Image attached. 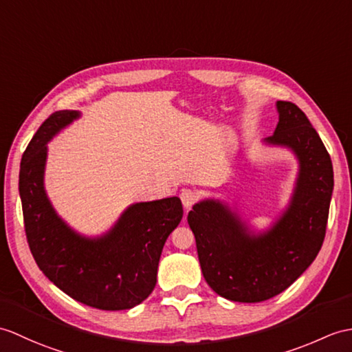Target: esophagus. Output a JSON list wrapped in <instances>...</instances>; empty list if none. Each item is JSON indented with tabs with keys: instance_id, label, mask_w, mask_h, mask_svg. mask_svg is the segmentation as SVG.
Instances as JSON below:
<instances>
[{
	"instance_id": "1",
	"label": "esophagus",
	"mask_w": 352,
	"mask_h": 352,
	"mask_svg": "<svg viewBox=\"0 0 352 352\" xmlns=\"http://www.w3.org/2000/svg\"><path fill=\"white\" fill-rule=\"evenodd\" d=\"M179 198H182V202L186 210H189L193 204L198 201V193L192 189H183L182 193H179Z\"/></svg>"
}]
</instances>
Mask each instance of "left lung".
<instances>
[{"instance_id": "8db88e82", "label": "left lung", "mask_w": 352, "mask_h": 352, "mask_svg": "<svg viewBox=\"0 0 352 352\" xmlns=\"http://www.w3.org/2000/svg\"><path fill=\"white\" fill-rule=\"evenodd\" d=\"M279 122L267 142L287 145L300 160L289 208L270 232L250 239L216 201L189 211L202 274L220 297L259 303L287 289L314 263L324 243L333 192V165L320 135L297 104L277 102Z\"/></svg>"}]
</instances>
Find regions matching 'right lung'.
<instances>
[{
  "label": "right lung",
  "mask_w": 352,
  "mask_h": 352,
  "mask_svg": "<svg viewBox=\"0 0 352 352\" xmlns=\"http://www.w3.org/2000/svg\"><path fill=\"white\" fill-rule=\"evenodd\" d=\"M79 117L54 112L23 151L19 193L30 250L43 274L73 300L102 310L132 309L150 296L168 235L183 217L177 196L129 207L112 230L89 240L56 216L45 193L46 142Z\"/></svg>",
  "instance_id": "obj_1"
}]
</instances>
